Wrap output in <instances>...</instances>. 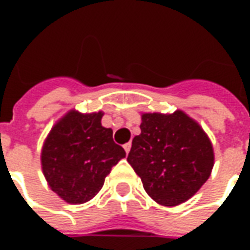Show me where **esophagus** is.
Here are the masks:
<instances>
[{
    "mask_svg": "<svg viewBox=\"0 0 250 250\" xmlns=\"http://www.w3.org/2000/svg\"><path fill=\"white\" fill-rule=\"evenodd\" d=\"M123 147H125V152L128 154V152H130V150H131V142H128V143H125V145Z\"/></svg>",
    "mask_w": 250,
    "mask_h": 250,
    "instance_id": "obj_1",
    "label": "esophagus"
}]
</instances>
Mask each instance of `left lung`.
I'll return each instance as SVG.
<instances>
[{
	"instance_id": "8db88e82",
	"label": "left lung",
	"mask_w": 250,
	"mask_h": 250,
	"mask_svg": "<svg viewBox=\"0 0 250 250\" xmlns=\"http://www.w3.org/2000/svg\"><path fill=\"white\" fill-rule=\"evenodd\" d=\"M127 161L155 202L177 206L208 181L214 152L204 130L182 111L143 114Z\"/></svg>"
}]
</instances>
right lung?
<instances>
[{"label":"right lung","instance_id":"1","mask_svg":"<svg viewBox=\"0 0 250 250\" xmlns=\"http://www.w3.org/2000/svg\"><path fill=\"white\" fill-rule=\"evenodd\" d=\"M103 114L71 111L46 138L41 165L48 184L68 204L93 198L103 188L111 168L125 157L112 139V130L102 125Z\"/></svg>","mask_w":250,"mask_h":250}]
</instances>
